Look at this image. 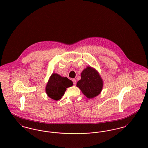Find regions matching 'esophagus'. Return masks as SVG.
I'll list each match as a JSON object with an SVG mask.
<instances>
[{
	"instance_id": "34e87169",
	"label": "esophagus",
	"mask_w": 148,
	"mask_h": 148,
	"mask_svg": "<svg viewBox=\"0 0 148 148\" xmlns=\"http://www.w3.org/2000/svg\"><path fill=\"white\" fill-rule=\"evenodd\" d=\"M72 80H73V84L74 86H75L76 84H77V80L75 79H73Z\"/></svg>"
}]
</instances>
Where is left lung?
I'll return each instance as SVG.
<instances>
[{
  "mask_svg": "<svg viewBox=\"0 0 148 148\" xmlns=\"http://www.w3.org/2000/svg\"><path fill=\"white\" fill-rule=\"evenodd\" d=\"M103 80L95 69L87 66L81 73V79L77 86L88 98H93L100 94L103 88Z\"/></svg>",
  "mask_w": 148,
  "mask_h": 148,
  "instance_id": "obj_1",
  "label": "left lung"
}]
</instances>
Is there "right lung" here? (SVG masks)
<instances>
[{
  "mask_svg": "<svg viewBox=\"0 0 148 148\" xmlns=\"http://www.w3.org/2000/svg\"><path fill=\"white\" fill-rule=\"evenodd\" d=\"M73 84V82L68 78L53 73L47 83L46 92L50 98L58 101L64 96L66 88L71 87Z\"/></svg>",
  "mask_w": 148,
  "mask_h": 148,
  "instance_id": "obj_1",
  "label": "right lung"
}]
</instances>
